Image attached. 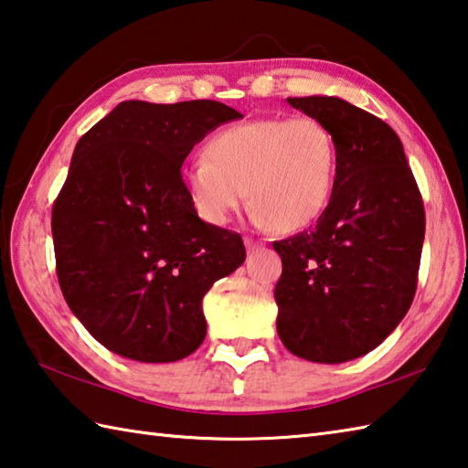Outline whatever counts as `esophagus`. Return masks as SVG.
<instances>
[{"instance_id": "esophagus-1", "label": "esophagus", "mask_w": 468, "mask_h": 468, "mask_svg": "<svg viewBox=\"0 0 468 468\" xmlns=\"http://www.w3.org/2000/svg\"><path fill=\"white\" fill-rule=\"evenodd\" d=\"M244 244H246V248H248V252L259 250V248H262V242H261V240H254V238H250V236L244 238Z\"/></svg>"}]
</instances>
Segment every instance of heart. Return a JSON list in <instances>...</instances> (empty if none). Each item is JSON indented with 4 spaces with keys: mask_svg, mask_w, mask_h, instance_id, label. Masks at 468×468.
<instances>
[{
    "mask_svg": "<svg viewBox=\"0 0 468 468\" xmlns=\"http://www.w3.org/2000/svg\"><path fill=\"white\" fill-rule=\"evenodd\" d=\"M337 161V141L319 119H252L209 137L206 159L189 161L181 181L207 224L224 226L246 192L256 224L289 234L325 212Z\"/></svg>",
    "mask_w": 468,
    "mask_h": 468,
    "instance_id": "heart-1",
    "label": "heart"
}]
</instances>
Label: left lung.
Here are the masks:
<instances>
[{"label":"left lung","mask_w":468,"mask_h":468,"mask_svg":"<svg viewBox=\"0 0 468 468\" xmlns=\"http://www.w3.org/2000/svg\"><path fill=\"white\" fill-rule=\"evenodd\" d=\"M287 101L325 122L339 161L317 224L272 242L282 259L276 331L297 357L343 364L376 349L412 304L424 204L388 122L335 97Z\"/></svg>","instance_id":"8db88e82"}]
</instances>
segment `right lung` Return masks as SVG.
<instances>
[{"mask_svg":"<svg viewBox=\"0 0 468 468\" xmlns=\"http://www.w3.org/2000/svg\"><path fill=\"white\" fill-rule=\"evenodd\" d=\"M240 117L218 101H125L76 143L52 207L56 274L70 311L114 354L167 364L202 346L204 294L246 250L240 234L199 220L181 165Z\"/></svg>","mask_w":468,"mask_h":468,"instance_id":"obj_1","label":"right lung"}]
</instances>
